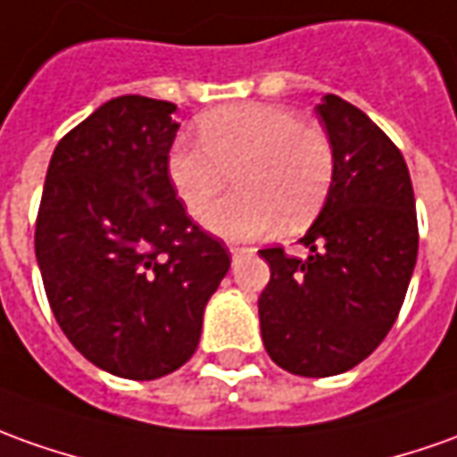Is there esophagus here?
<instances>
[{
	"instance_id": "obj_1",
	"label": "esophagus",
	"mask_w": 457,
	"mask_h": 457,
	"mask_svg": "<svg viewBox=\"0 0 457 457\" xmlns=\"http://www.w3.org/2000/svg\"><path fill=\"white\" fill-rule=\"evenodd\" d=\"M228 251H231V256H234V259H238V256H244V253H248L251 248H246V246H231V248H228Z\"/></svg>"
}]
</instances>
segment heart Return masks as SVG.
I'll return each mask as SVG.
<instances>
[{"mask_svg": "<svg viewBox=\"0 0 457 457\" xmlns=\"http://www.w3.org/2000/svg\"><path fill=\"white\" fill-rule=\"evenodd\" d=\"M169 179L191 216H201L228 187L238 191L206 213V226L228 238H256L286 219L316 216L333 181L328 134L281 104L219 106L198 121V144L176 141Z\"/></svg>", "mask_w": 457, "mask_h": 457, "instance_id": "obj_1", "label": "heart"}]
</instances>
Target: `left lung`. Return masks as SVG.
<instances>
[{"label": "left lung", "instance_id": "left-lung-1", "mask_svg": "<svg viewBox=\"0 0 457 457\" xmlns=\"http://www.w3.org/2000/svg\"><path fill=\"white\" fill-rule=\"evenodd\" d=\"M316 114L333 146V181L301 238L311 256L259 251L270 269L259 295L266 353L306 378L345 373L378 348L418 259L413 184L401 149L336 94L320 99Z\"/></svg>", "mask_w": 457, "mask_h": 457}]
</instances>
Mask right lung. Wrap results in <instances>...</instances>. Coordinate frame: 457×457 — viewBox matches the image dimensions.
Masks as SVG:
<instances>
[{"instance_id": "1", "label": "right lung", "mask_w": 457, "mask_h": 457, "mask_svg": "<svg viewBox=\"0 0 457 457\" xmlns=\"http://www.w3.org/2000/svg\"><path fill=\"white\" fill-rule=\"evenodd\" d=\"M176 112L138 94L99 106L56 144L37 213L34 251L56 323L119 378L184 366L231 266L169 179Z\"/></svg>"}]
</instances>
